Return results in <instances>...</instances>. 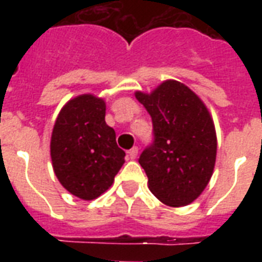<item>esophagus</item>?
Masks as SVG:
<instances>
[{
  "label": "esophagus",
  "instance_id": "esophagus-1",
  "mask_svg": "<svg viewBox=\"0 0 262 262\" xmlns=\"http://www.w3.org/2000/svg\"><path fill=\"white\" fill-rule=\"evenodd\" d=\"M127 154H129V158H130V159H136V158H137V154H139V148L133 147Z\"/></svg>",
  "mask_w": 262,
  "mask_h": 262
}]
</instances>
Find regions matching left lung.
Listing matches in <instances>:
<instances>
[{"label": "left lung", "instance_id": "1", "mask_svg": "<svg viewBox=\"0 0 262 262\" xmlns=\"http://www.w3.org/2000/svg\"><path fill=\"white\" fill-rule=\"evenodd\" d=\"M136 98L149 113L154 143L140 155L152 194L170 207L193 203L207 187L216 162L215 125L204 102L185 84L166 80Z\"/></svg>", "mask_w": 262, "mask_h": 262}]
</instances>
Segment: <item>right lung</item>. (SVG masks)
<instances>
[{
  "instance_id": "add662e5",
  "label": "right lung",
  "mask_w": 262,
  "mask_h": 262,
  "mask_svg": "<svg viewBox=\"0 0 262 262\" xmlns=\"http://www.w3.org/2000/svg\"><path fill=\"white\" fill-rule=\"evenodd\" d=\"M106 102L91 94L71 99L55 119L50 155L57 178L69 193L94 200L114 182L125 163L115 132L104 121Z\"/></svg>"
}]
</instances>
